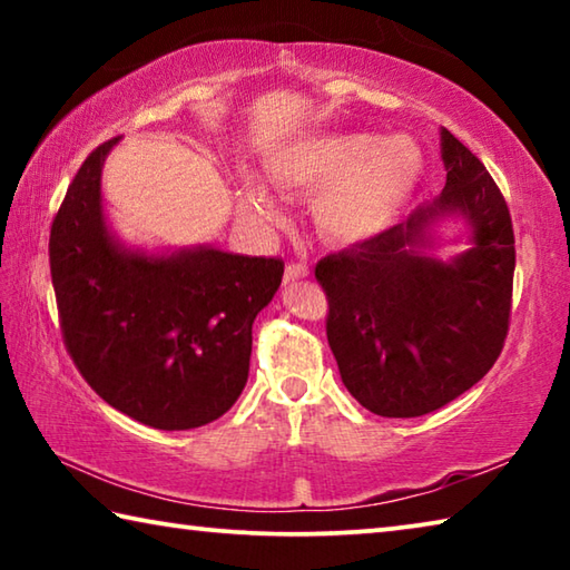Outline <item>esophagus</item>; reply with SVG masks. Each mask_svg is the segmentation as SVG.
Segmentation results:
<instances>
[{
	"label": "esophagus",
	"mask_w": 570,
	"mask_h": 570,
	"mask_svg": "<svg viewBox=\"0 0 570 570\" xmlns=\"http://www.w3.org/2000/svg\"><path fill=\"white\" fill-rule=\"evenodd\" d=\"M306 276H308V268L304 264H288L284 272V282L292 284V282H298V278H306Z\"/></svg>",
	"instance_id": "34e87169"
}]
</instances>
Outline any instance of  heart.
I'll return each mask as SVG.
<instances>
[{
  "mask_svg": "<svg viewBox=\"0 0 570 570\" xmlns=\"http://www.w3.org/2000/svg\"><path fill=\"white\" fill-rule=\"evenodd\" d=\"M264 168L282 190L316 196L314 224L324 238L364 244L397 224L424 178V156L407 135L314 132L278 142ZM240 200L262 226L282 216L262 180H246Z\"/></svg>",
  "mask_w": 570,
  "mask_h": 570,
  "instance_id": "b5f03b06",
  "label": "heart"
}]
</instances>
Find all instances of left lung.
Listing matches in <instances>:
<instances>
[{
	"label": "left lung",
	"mask_w": 570,
	"mask_h": 570,
	"mask_svg": "<svg viewBox=\"0 0 570 570\" xmlns=\"http://www.w3.org/2000/svg\"><path fill=\"white\" fill-rule=\"evenodd\" d=\"M440 153L448 183L435 200L316 264L344 387L382 417L445 407L485 377L508 334L515 238L505 198L445 128ZM450 217L463 220L469 248L442 263L431 248Z\"/></svg>",
	"instance_id": "left-lung-1"
}]
</instances>
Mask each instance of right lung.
Returning a JSON list of instances; mask_svg holds the SVG:
<instances>
[{"mask_svg":"<svg viewBox=\"0 0 570 570\" xmlns=\"http://www.w3.org/2000/svg\"><path fill=\"white\" fill-rule=\"evenodd\" d=\"M118 140L90 153L52 220L65 346L115 410L156 430H193L244 392L250 326L282 286L284 264L216 246H125L102 208V166Z\"/></svg>","mask_w":570,"mask_h":570,"instance_id":"right-lung-1","label":"right lung"}]
</instances>
